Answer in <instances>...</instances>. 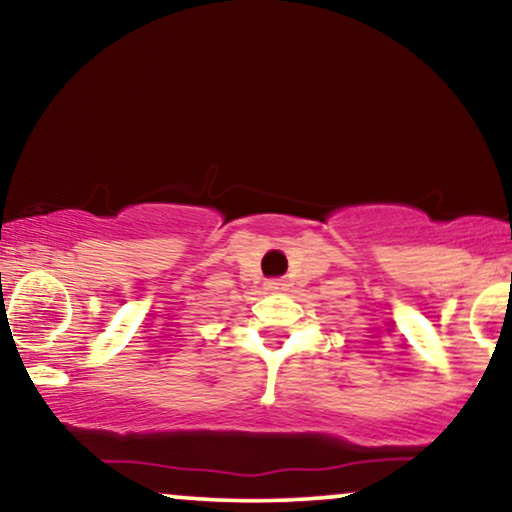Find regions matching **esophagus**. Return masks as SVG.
Segmentation results:
<instances>
[{"label": "esophagus", "instance_id": "esophagus-1", "mask_svg": "<svg viewBox=\"0 0 512 512\" xmlns=\"http://www.w3.org/2000/svg\"><path fill=\"white\" fill-rule=\"evenodd\" d=\"M265 289H268V291H282V289H286V282L282 277H272V279H268V282H265Z\"/></svg>", "mask_w": 512, "mask_h": 512}]
</instances>
